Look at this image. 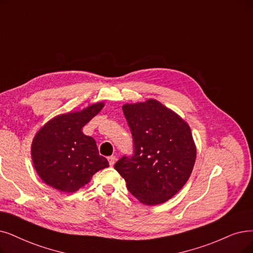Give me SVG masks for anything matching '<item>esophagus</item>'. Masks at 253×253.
<instances>
[{"instance_id": "esophagus-1", "label": "esophagus", "mask_w": 253, "mask_h": 253, "mask_svg": "<svg viewBox=\"0 0 253 253\" xmlns=\"http://www.w3.org/2000/svg\"><path fill=\"white\" fill-rule=\"evenodd\" d=\"M108 161H109L110 166H113L115 164V162H116V157L115 156H111V157L108 158Z\"/></svg>"}]
</instances>
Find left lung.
Wrapping results in <instances>:
<instances>
[{
  "label": "left lung",
  "mask_w": 253,
  "mask_h": 253,
  "mask_svg": "<svg viewBox=\"0 0 253 253\" xmlns=\"http://www.w3.org/2000/svg\"><path fill=\"white\" fill-rule=\"evenodd\" d=\"M123 110L134 140V156L123 157L114 168L140 203L163 204L185 186L193 170L196 146L191 128L154 98L126 104Z\"/></svg>",
  "instance_id": "obj_1"
}]
</instances>
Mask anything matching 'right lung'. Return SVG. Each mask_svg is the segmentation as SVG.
<instances>
[{"mask_svg": "<svg viewBox=\"0 0 253 253\" xmlns=\"http://www.w3.org/2000/svg\"><path fill=\"white\" fill-rule=\"evenodd\" d=\"M104 106L100 102L57 115L36 133L31 146L32 161L46 185L74 193L88 184L98 170L109 167L107 159L98 154L95 140L82 132Z\"/></svg>", "mask_w": 253, "mask_h": 253, "instance_id": "right-lung-1", "label": "right lung"}]
</instances>
